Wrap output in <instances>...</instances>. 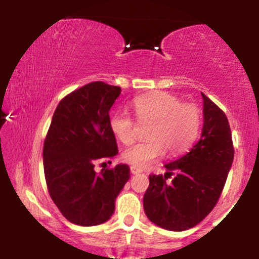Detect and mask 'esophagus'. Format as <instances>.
Listing matches in <instances>:
<instances>
[{"label": "esophagus", "mask_w": 259, "mask_h": 259, "mask_svg": "<svg viewBox=\"0 0 259 259\" xmlns=\"http://www.w3.org/2000/svg\"><path fill=\"white\" fill-rule=\"evenodd\" d=\"M130 171H132L133 174H139V173H142V170L141 169H139V168H136V167H130Z\"/></svg>", "instance_id": "1"}]
</instances>
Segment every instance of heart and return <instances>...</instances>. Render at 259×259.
Listing matches in <instances>:
<instances>
[{
    "label": "heart",
    "mask_w": 259,
    "mask_h": 259,
    "mask_svg": "<svg viewBox=\"0 0 259 259\" xmlns=\"http://www.w3.org/2000/svg\"><path fill=\"white\" fill-rule=\"evenodd\" d=\"M133 109L140 123H151L147 141L126 148L121 157L133 167L142 169L159 158L163 153L179 156L185 153L197 139L202 126V111L194 103L168 92L156 91L140 95L133 101ZM109 127L113 135L123 145L135 140V120L123 112L113 113L109 117Z\"/></svg>",
    "instance_id": "obj_1"
}]
</instances>
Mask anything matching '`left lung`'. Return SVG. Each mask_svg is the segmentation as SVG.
Returning <instances> with one entry per match:
<instances>
[{"label": "left lung", "mask_w": 259, "mask_h": 259, "mask_svg": "<svg viewBox=\"0 0 259 259\" xmlns=\"http://www.w3.org/2000/svg\"><path fill=\"white\" fill-rule=\"evenodd\" d=\"M201 139L181 158L168 163L164 175H150L144 196L147 218L171 231L194 228L221 197L234 159L230 125L225 113L204 94ZM171 175L175 178L168 182Z\"/></svg>", "instance_id": "8db88e82"}]
</instances>
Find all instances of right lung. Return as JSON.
<instances>
[{"instance_id":"1","label":"right lung","mask_w":259,"mask_h":259,"mask_svg":"<svg viewBox=\"0 0 259 259\" xmlns=\"http://www.w3.org/2000/svg\"><path fill=\"white\" fill-rule=\"evenodd\" d=\"M119 86L94 81L61 100L44 142V171L52 201L65 219L92 227L108 221L114 201L130 178L126 164L95 171L118 153L109 109Z\"/></svg>"}]
</instances>
